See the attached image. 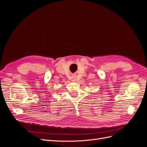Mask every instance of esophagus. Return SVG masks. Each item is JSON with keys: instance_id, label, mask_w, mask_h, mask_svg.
<instances>
[{"instance_id": "esophagus-1", "label": "esophagus", "mask_w": 147, "mask_h": 147, "mask_svg": "<svg viewBox=\"0 0 147 147\" xmlns=\"http://www.w3.org/2000/svg\"><path fill=\"white\" fill-rule=\"evenodd\" d=\"M76 80H77L76 77L74 76H74H72V81L75 82V81H76Z\"/></svg>"}]
</instances>
